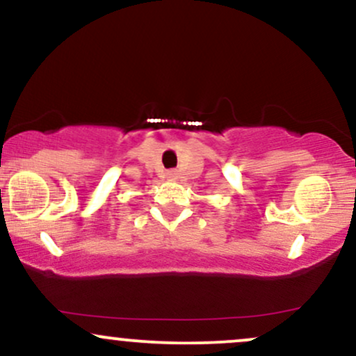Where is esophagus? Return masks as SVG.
<instances>
[{
  "label": "esophagus",
  "mask_w": 356,
  "mask_h": 356,
  "mask_svg": "<svg viewBox=\"0 0 356 356\" xmlns=\"http://www.w3.org/2000/svg\"><path fill=\"white\" fill-rule=\"evenodd\" d=\"M167 177H169V179H172V181H175V179L179 177L177 170H169V172H167Z\"/></svg>",
  "instance_id": "1"
}]
</instances>
